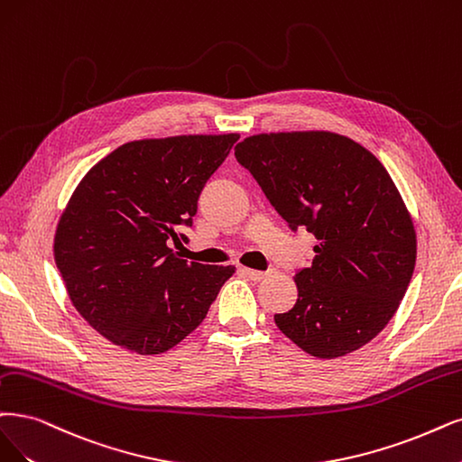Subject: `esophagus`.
I'll return each instance as SVG.
<instances>
[{"instance_id":"34e87169","label":"esophagus","mask_w":462,"mask_h":462,"mask_svg":"<svg viewBox=\"0 0 462 462\" xmlns=\"http://www.w3.org/2000/svg\"><path fill=\"white\" fill-rule=\"evenodd\" d=\"M240 272H242V274H245L249 280H253V282H261L266 276V272L253 270V268H240Z\"/></svg>"}]
</instances>
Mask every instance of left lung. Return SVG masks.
Returning <instances> with one entry per match:
<instances>
[{"instance_id":"obj_1","label":"left lung","mask_w":462,"mask_h":462,"mask_svg":"<svg viewBox=\"0 0 462 462\" xmlns=\"http://www.w3.org/2000/svg\"><path fill=\"white\" fill-rule=\"evenodd\" d=\"M291 230L319 244L295 274L299 299L278 329L306 354L331 360L377 337L411 282L417 236L383 163L329 131L247 136L234 148Z\"/></svg>"}]
</instances>
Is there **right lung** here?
Listing matches in <instances>:
<instances>
[{"instance_id": "right-lung-1", "label": "right lung", "mask_w": 462, "mask_h": 462, "mask_svg": "<svg viewBox=\"0 0 462 462\" xmlns=\"http://www.w3.org/2000/svg\"><path fill=\"white\" fill-rule=\"evenodd\" d=\"M240 134H180L116 148L81 179L59 220L55 263L76 310L110 343L162 354L190 335L234 266L186 263L205 182Z\"/></svg>"}]
</instances>
